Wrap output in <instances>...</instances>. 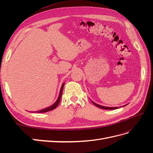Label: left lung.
Returning a JSON list of instances; mask_svg holds the SVG:
<instances>
[{"label": "left lung", "instance_id": "1", "mask_svg": "<svg viewBox=\"0 0 153 153\" xmlns=\"http://www.w3.org/2000/svg\"><path fill=\"white\" fill-rule=\"evenodd\" d=\"M92 101V103H93L94 105H96V106H98V107H99V108H102V109H105V110H114V109H117V108H119V107H110V106H101V105H98V104H97V103L93 102V101ZM126 105H124V106H126Z\"/></svg>", "mask_w": 153, "mask_h": 153}]
</instances>
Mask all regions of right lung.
<instances>
[{
    "instance_id": "right-lung-1",
    "label": "right lung",
    "mask_w": 153,
    "mask_h": 153,
    "mask_svg": "<svg viewBox=\"0 0 153 153\" xmlns=\"http://www.w3.org/2000/svg\"><path fill=\"white\" fill-rule=\"evenodd\" d=\"M64 83H63L62 86H61V91H60V92H59V97L58 98L57 100V101H55V102L52 105H51L50 106H48V107L47 108H45L44 109H42L41 110H39V111H36V112H37V113H44V112H48V111H50V110H52L53 109H55V108L57 107V106H58L60 101H61V96H62V90H63V87H64Z\"/></svg>"
}]
</instances>
